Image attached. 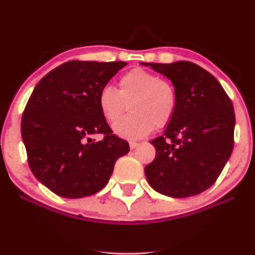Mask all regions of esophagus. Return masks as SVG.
Instances as JSON below:
<instances>
[{"mask_svg": "<svg viewBox=\"0 0 255 255\" xmlns=\"http://www.w3.org/2000/svg\"><path fill=\"white\" fill-rule=\"evenodd\" d=\"M137 145H139V144H137L136 141H129V147H130V150H134V148H135Z\"/></svg>", "mask_w": 255, "mask_h": 255, "instance_id": "esophagus-1", "label": "esophagus"}]
</instances>
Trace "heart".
Wrapping results in <instances>:
<instances>
[{
	"instance_id": "1",
	"label": "heart",
	"mask_w": 255,
	"mask_h": 255,
	"mask_svg": "<svg viewBox=\"0 0 255 255\" xmlns=\"http://www.w3.org/2000/svg\"><path fill=\"white\" fill-rule=\"evenodd\" d=\"M126 104L131 114L116 122L114 131L125 139H140L153 127L163 128L170 122L177 108V92L156 73L135 68L122 75L119 91L109 85L99 91L98 107L108 122H115Z\"/></svg>"
}]
</instances>
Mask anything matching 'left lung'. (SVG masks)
Here are the masks:
<instances>
[{"label":"left lung","instance_id":"8db88e82","mask_svg":"<svg viewBox=\"0 0 255 255\" xmlns=\"http://www.w3.org/2000/svg\"><path fill=\"white\" fill-rule=\"evenodd\" d=\"M171 81L177 108L163 135L151 140L153 162L145 166L154 191L188 198L216 182L234 147L235 113L218 80L188 61L142 63Z\"/></svg>","mask_w":255,"mask_h":255}]
</instances>
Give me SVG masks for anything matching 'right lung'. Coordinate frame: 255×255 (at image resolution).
I'll return each instance as SVG.
<instances>
[{"label": "right lung", "instance_id": "obj_1", "mask_svg": "<svg viewBox=\"0 0 255 255\" xmlns=\"http://www.w3.org/2000/svg\"><path fill=\"white\" fill-rule=\"evenodd\" d=\"M126 64L68 61L34 87L22 114V141L33 175L55 194L77 199L99 192L129 152L98 107L99 91ZM95 133L104 139L96 142Z\"/></svg>", "mask_w": 255, "mask_h": 255}]
</instances>
